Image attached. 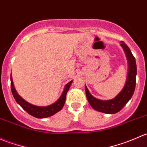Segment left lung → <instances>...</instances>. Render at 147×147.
Listing matches in <instances>:
<instances>
[{
  "mask_svg": "<svg viewBox=\"0 0 147 147\" xmlns=\"http://www.w3.org/2000/svg\"><path fill=\"white\" fill-rule=\"evenodd\" d=\"M121 46L124 49L129 63V72L127 82L122 90L112 100H100L93 97L90 93L87 87H85L86 96L89 103L93 109L98 112L106 114L117 113L125 106L134 94L137 76V64L135 57L133 56L130 49L124 42H121Z\"/></svg>",
  "mask_w": 147,
  "mask_h": 147,
  "instance_id": "1",
  "label": "left lung"
}]
</instances>
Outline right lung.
<instances>
[{"mask_svg": "<svg viewBox=\"0 0 147 147\" xmlns=\"http://www.w3.org/2000/svg\"><path fill=\"white\" fill-rule=\"evenodd\" d=\"M72 82V80H71L70 82H68L65 85L63 94L55 103L47 107H38L28 103L26 100H23L20 96L18 95L16 89H15L14 85H13L12 75H10V87H11V91L13 97L15 98L16 101L17 102V103L25 111H26L29 115H32V117L36 118H46L48 117H51L54 115L55 114L57 113V112H58L59 111L61 110L62 108L65 105L67 93L69 90Z\"/></svg>", "mask_w": 147, "mask_h": 147, "instance_id": "add662e5", "label": "right lung"}]
</instances>
